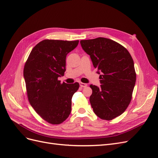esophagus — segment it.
I'll use <instances>...</instances> for the list:
<instances>
[{"mask_svg": "<svg viewBox=\"0 0 158 158\" xmlns=\"http://www.w3.org/2000/svg\"><path fill=\"white\" fill-rule=\"evenodd\" d=\"M80 85L81 87H82V88H85V87H86V86H87V84H85V83L80 82Z\"/></svg>", "mask_w": 158, "mask_h": 158, "instance_id": "obj_1", "label": "esophagus"}]
</instances>
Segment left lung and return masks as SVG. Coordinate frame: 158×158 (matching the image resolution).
<instances>
[{"label": "left lung", "mask_w": 158, "mask_h": 158, "mask_svg": "<svg viewBox=\"0 0 158 158\" xmlns=\"http://www.w3.org/2000/svg\"><path fill=\"white\" fill-rule=\"evenodd\" d=\"M83 50L90 56L100 74L99 87L91 84V106L96 115L112 120L125 112L136 83L134 61L126 48L104 37L81 40Z\"/></svg>", "instance_id": "8db88e82"}]
</instances>
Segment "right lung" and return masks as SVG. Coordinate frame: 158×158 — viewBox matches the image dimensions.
Wrapping results in <instances>:
<instances>
[{
  "instance_id": "1",
  "label": "right lung",
  "mask_w": 158,
  "mask_h": 158,
  "mask_svg": "<svg viewBox=\"0 0 158 158\" xmlns=\"http://www.w3.org/2000/svg\"><path fill=\"white\" fill-rule=\"evenodd\" d=\"M79 41L45 40L37 44L23 69L28 100L45 121L59 125L71 112L72 98L79 84L60 83L58 78L66 70V57Z\"/></svg>"
}]
</instances>
